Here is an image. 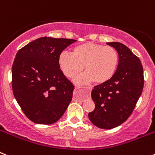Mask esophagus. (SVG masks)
Listing matches in <instances>:
<instances>
[{"mask_svg": "<svg viewBox=\"0 0 155 155\" xmlns=\"http://www.w3.org/2000/svg\"><path fill=\"white\" fill-rule=\"evenodd\" d=\"M81 87H80V86H75V90H78V89H80ZM86 88H87V91H89V92H90V91H91V87H86Z\"/></svg>", "mask_w": 155, "mask_h": 155, "instance_id": "obj_1", "label": "esophagus"}]
</instances>
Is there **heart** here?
Segmentation results:
<instances>
[{"label": "heart", "mask_w": 155, "mask_h": 155, "mask_svg": "<svg viewBox=\"0 0 155 155\" xmlns=\"http://www.w3.org/2000/svg\"><path fill=\"white\" fill-rule=\"evenodd\" d=\"M118 62V53L115 48L91 42L78 45L72 49L71 54L64 52L58 57L59 67L68 78L84 68L85 72L74 78V82L79 84L107 82L114 75Z\"/></svg>", "instance_id": "obj_1"}]
</instances>
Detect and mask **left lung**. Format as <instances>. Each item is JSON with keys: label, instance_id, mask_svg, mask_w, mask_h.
Wrapping results in <instances>:
<instances>
[{"label": "left lung", "instance_id": "8db88e82", "mask_svg": "<svg viewBox=\"0 0 155 155\" xmlns=\"http://www.w3.org/2000/svg\"><path fill=\"white\" fill-rule=\"evenodd\" d=\"M119 55L113 78L94 87L91 98L95 104L88 113L90 121L101 129H113L126 121L133 113L143 87V67L140 59L123 43L107 42Z\"/></svg>", "mask_w": 155, "mask_h": 155}]
</instances>
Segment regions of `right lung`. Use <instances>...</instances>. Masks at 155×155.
I'll return each instance as SVG.
<instances>
[{"label": "right lung", "mask_w": 155, "mask_h": 155, "mask_svg": "<svg viewBox=\"0 0 155 155\" xmlns=\"http://www.w3.org/2000/svg\"><path fill=\"white\" fill-rule=\"evenodd\" d=\"M76 41L41 37L16 54L12 71L14 96L35 124L56 123L72 100L74 86L63 74L58 57Z\"/></svg>", "instance_id": "add662e5"}]
</instances>
